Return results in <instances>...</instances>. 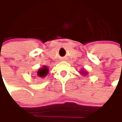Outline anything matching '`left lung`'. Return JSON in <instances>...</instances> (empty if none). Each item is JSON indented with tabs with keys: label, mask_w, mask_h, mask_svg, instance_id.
<instances>
[{
	"label": "left lung",
	"mask_w": 122,
	"mask_h": 122,
	"mask_svg": "<svg viewBox=\"0 0 122 122\" xmlns=\"http://www.w3.org/2000/svg\"><path fill=\"white\" fill-rule=\"evenodd\" d=\"M81 74L83 75H87V71H84L83 70H81Z\"/></svg>",
	"instance_id": "8db88e82"
}]
</instances>
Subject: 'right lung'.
<instances>
[{"label": "right lung", "instance_id": "obj_1", "mask_svg": "<svg viewBox=\"0 0 122 122\" xmlns=\"http://www.w3.org/2000/svg\"><path fill=\"white\" fill-rule=\"evenodd\" d=\"M49 73V68H47V66H43L42 68L39 69V71H37V76H39V77H45L47 76V75Z\"/></svg>", "mask_w": 122, "mask_h": 122}]
</instances>
